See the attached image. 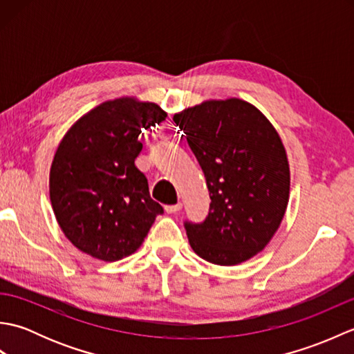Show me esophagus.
I'll use <instances>...</instances> for the list:
<instances>
[{"instance_id":"34e87169","label":"esophagus","mask_w":354,"mask_h":354,"mask_svg":"<svg viewBox=\"0 0 354 354\" xmlns=\"http://www.w3.org/2000/svg\"><path fill=\"white\" fill-rule=\"evenodd\" d=\"M183 208V204L181 202H178V204H175V205H165V213H169V214H173V213H178L179 209Z\"/></svg>"}]
</instances>
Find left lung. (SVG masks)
<instances>
[{"instance_id":"left-lung-1","label":"left lung","mask_w":354,"mask_h":354,"mask_svg":"<svg viewBox=\"0 0 354 354\" xmlns=\"http://www.w3.org/2000/svg\"><path fill=\"white\" fill-rule=\"evenodd\" d=\"M204 171L209 212L184 222L199 257L232 266L260 252L289 202V162L274 126L239 99L209 100L173 117Z\"/></svg>"}]
</instances>
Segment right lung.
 <instances>
[{
    "label": "right lung",
    "mask_w": 354,
    "mask_h": 354,
    "mask_svg": "<svg viewBox=\"0 0 354 354\" xmlns=\"http://www.w3.org/2000/svg\"><path fill=\"white\" fill-rule=\"evenodd\" d=\"M167 114L129 97L104 102L66 132L50 170V199L70 242L93 257L115 261L135 252L164 208L150 198L135 165L142 129Z\"/></svg>",
    "instance_id": "right-lung-1"
}]
</instances>
